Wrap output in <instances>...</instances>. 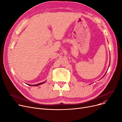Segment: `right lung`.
I'll return each mask as SVG.
<instances>
[{
  "label": "right lung",
  "instance_id": "right-lung-1",
  "mask_svg": "<svg viewBox=\"0 0 122 122\" xmlns=\"http://www.w3.org/2000/svg\"><path fill=\"white\" fill-rule=\"evenodd\" d=\"M44 82H45V81H44V82H41V83H39V84H36V85H29V84H28V85H29V86H39V85H41V84H43V83H44Z\"/></svg>",
  "mask_w": 122,
  "mask_h": 122
}]
</instances>
